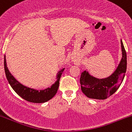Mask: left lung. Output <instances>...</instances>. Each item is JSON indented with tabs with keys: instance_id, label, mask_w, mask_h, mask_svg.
<instances>
[{
	"instance_id": "8db88e82",
	"label": "left lung",
	"mask_w": 132,
	"mask_h": 132,
	"mask_svg": "<svg viewBox=\"0 0 132 132\" xmlns=\"http://www.w3.org/2000/svg\"><path fill=\"white\" fill-rule=\"evenodd\" d=\"M122 57L114 72L109 77L97 79L92 76L87 71L81 73L80 78L81 90L87 97L104 100L117 91L123 81L127 70V53L121 40Z\"/></svg>"
}]
</instances>
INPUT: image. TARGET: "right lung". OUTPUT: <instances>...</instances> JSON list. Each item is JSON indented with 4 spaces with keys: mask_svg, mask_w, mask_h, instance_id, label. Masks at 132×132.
Returning a JSON list of instances; mask_svg holds the SVG:
<instances>
[{
    "mask_svg": "<svg viewBox=\"0 0 132 132\" xmlns=\"http://www.w3.org/2000/svg\"><path fill=\"white\" fill-rule=\"evenodd\" d=\"M4 69L9 83L14 91L19 96L26 100L28 102L33 103H44L52 99L55 95L57 91V89L60 84V79L61 78L62 72L64 71V68L61 69L57 75V81L54 84H53L50 87L44 89V90H36V89L29 88L27 86H23L16 79L11 75L8 69L6 63L5 55L4 56Z\"/></svg>",
    "mask_w": 132,
    "mask_h": 132,
    "instance_id": "add662e5",
    "label": "right lung"
}]
</instances>
